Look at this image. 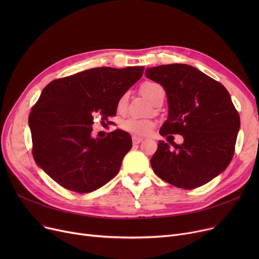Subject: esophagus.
Returning <instances> with one entry per match:
<instances>
[{"instance_id": "34e87169", "label": "esophagus", "mask_w": 259, "mask_h": 259, "mask_svg": "<svg viewBox=\"0 0 259 259\" xmlns=\"http://www.w3.org/2000/svg\"><path fill=\"white\" fill-rule=\"evenodd\" d=\"M143 141H144V139H142V138H139V137H133V138H132V143H133L134 145L141 144Z\"/></svg>"}]
</instances>
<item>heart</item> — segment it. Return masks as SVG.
Returning <instances> with one entry per match:
<instances>
[{"label": "heart", "mask_w": 259, "mask_h": 259, "mask_svg": "<svg viewBox=\"0 0 259 259\" xmlns=\"http://www.w3.org/2000/svg\"><path fill=\"white\" fill-rule=\"evenodd\" d=\"M141 91L144 97L153 105L158 101L164 100L165 90L161 85L155 81H145L141 87ZM128 92L124 93L117 101V110L122 112L127 107L128 102ZM154 127V121L148 118H138V117H128L121 121V128L125 131L135 134V135H146L151 131Z\"/></svg>", "instance_id": "obj_1"}]
</instances>
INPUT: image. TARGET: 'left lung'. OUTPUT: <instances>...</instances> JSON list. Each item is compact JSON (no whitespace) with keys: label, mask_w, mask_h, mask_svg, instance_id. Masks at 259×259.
<instances>
[{"label":"left lung","mask_w":259,"mask_h":259,"mask_svg":"<svg viewBox=\"0 0 259 259\" xmlns=\"http://www.w3.org/2000/svg\"><path fill=\"white\" fill-rule=\"evenodd\" d=\"M146 76L164 87L169 114L162 137L181 134L184 143L159 141L150 162L165 182L186 190L220 175L232 160L240 118L228 90L197 68L186 64L147 68ZM173 139V138H172Z\"/></svg>","instance_id":"8db88e82"}]
</instances>
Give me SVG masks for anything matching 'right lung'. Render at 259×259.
Masks as SVG:
<instances>
[{
	"mask_svg": "<svg viewBox=\"0 0 259 259\" xmlns=\"http://www.w3.org/2000/svg\"><path fill=\"white\" fill-rule=\"evenodd\" d=\"M145 67L92 68L54 79L42 91L29 115L36 165L65 189L92 192L118 173L132 147L120 129L94 139L93 115L116 113L117 101L143 76Z\"/></svg>",
	"mask_w": 259,
	"mask_h": 259,
	"instance_id": "obj_1",
	"label": "right lung"
}]
</instances>
